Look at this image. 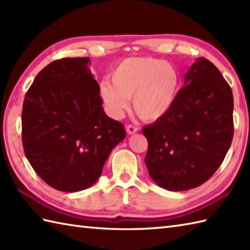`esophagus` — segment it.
Instances as JSON below:
<instances>
[{"instance_id":"obj_1","label":"esophagus","mask_w":250,"mask_h":250,"mask_svg":"<svg viewBox=\"0 0 250 250\" xmlns=\"http://www.w3.org/2000/svg\"><path fill=\"white\" fill-rule=\"evenodd\" d=\"M137 131H139V128H137V126L132 125H126V133L128 134H134Z\"/></svg>"}]
</instances>
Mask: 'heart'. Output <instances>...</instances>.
<instances>
[{"label": "heart", "mask_w": 250, "mask_h": 250, "mask_svg": "<svg viewBox=\"0 0 250 250\" xmlns=\"http://www.w3.org/2000/svg\"><path fill=\"white\" fill-rule=\"evenodd\" d=\"M100 84V95L114 118H120L129 99L141 119L152 121L171 109L179 88L176 67L153 58H128Z\"/></svg>", "instance_id": "b5f03b06"}]
</instances>
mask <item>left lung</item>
<instances>
[{"instance_id": "left-lung-1", "label": "left lung", "mask_w": 250, "mask_h": 250, "mask_svg": "<svg viewBox=\"0 0 250 250\" xmlns=\"http://www.w3.org/2000/svg\"><path fill=\"white\" fill-rule=\"evenodd\" d=\"M233 94L205 58L189 67L171 109L143 128L151 179L169 191L193 189L209 179L233 139Z\"/></svg>"}]
</instances>
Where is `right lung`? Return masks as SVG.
Returning a JSON list of instances; mask_svg holds the SVG:
<instances>
[{
  "label": "right lung",
  "mask_w": 250,
  "mask_h": 250,
  "mask_svg": "<svg viewBox=\"0 0 250 250\" xmlns=\"http://www.w3.org/2000/svg\"><path fill=\"white\" fill-rule=\"evenodd\" d=\"M89 58H64L37 74L22 107V144L36 174L50 187L76 192L98 182L111 150L125 140L105 114Z\"/></svg>",
  "instance_id": "right-lung-1"
}]
</instances>
